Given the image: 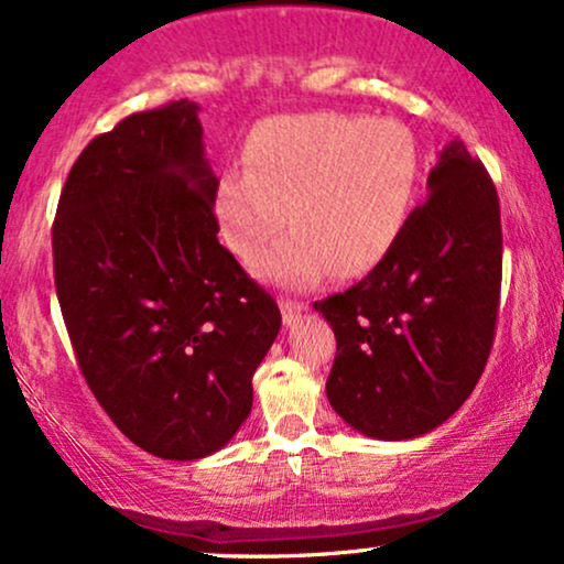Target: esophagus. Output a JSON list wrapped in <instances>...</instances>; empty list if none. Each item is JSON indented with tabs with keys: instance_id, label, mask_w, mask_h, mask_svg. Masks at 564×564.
<instances>
[{
	"instance_id": "esophagus-1",
	"label": "esophagus",
	"mask_w": 564,
	"mask_h": 564,
	"mask_svg": "<svg viewBox=\"0 0 564 564\" xmlns=\"http://www.w3.org/2000/svg\"><path fill=\"white\" fill-rule=\"evenodd\" d=\"M302 310H304V304H300V302L281 300V313H283V323H286V326H294V323L300 321Z\"/></svg>"
}]
</instances>
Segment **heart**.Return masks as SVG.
Wrapping results in <instances>:
<instances>
[{
	"label": "heart",
	"instance_id": "b5f03b06",
	"mask_svg": "<svg viewBox=\"0 0 564 564\" xmlns=\"http://www.w3.org/2000/svg\"><path fill=\"white\" fill-rule=\"evenodd\" d=\"M246 170L217 185L225 243L251 260L291 225L254 270L283 286H310L332 270L364 275L403 230L422 174L413 132L394 119L296 113L262 121L243 151Z\"/></svg>",
	"mask_w": 564,
	"mask_h": 564
}]
</instances>
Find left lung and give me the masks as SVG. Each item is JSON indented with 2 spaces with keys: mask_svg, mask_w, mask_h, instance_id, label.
I'll return each mask as SVG.
<instances>
[{
  "mask_svg": "<svg viewBox=\"0 0 564 564\" xmlns=\"http://www.w3.org/2000/svg\"><path fill=\"white\" fill-rule=\"evenodd\" d=\"M426 185L430 198L377 268L313 304L336 336L328 403L377 440H411L448 422L496 336L503 246L494 180L453 140Z\"/></svg>",
  "mask_w": 564,
  "mask_h": 564,
  "instance_id": "8db88e82",
  "label": "left lung"
}]
</instances>
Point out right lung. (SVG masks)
Listing matches in <instances>:
<instances>
[{
	"instance_id": "1",
	"label": "right lung",
	"mask_w": 564,
	"mask_h": 564,
	"mask_svg": "<svg viewBox=\"0 0 564 564\" xmlns=\"http://www.w3.org/2000/svg\"><path fill=\"white\" fill-rule=\"evenodd\" d=\"M198 106L172 100L97 134L53 223L55 291L89 390L142 451L193 462L251 411L281 310L217 241Z\"/></svg>"
}]
</instances>
